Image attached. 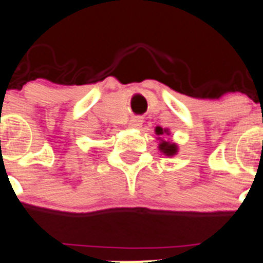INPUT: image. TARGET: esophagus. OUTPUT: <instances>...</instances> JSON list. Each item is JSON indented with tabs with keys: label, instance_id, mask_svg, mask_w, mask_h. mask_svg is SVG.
I'll return each mask as SVG.
<instances>
[{
	"label": "esophagus",
	"instance_id": "1",
	"mask_svg": "<svg viewBox=\"0 0 263 263\" xmlns=\"http://www.w3.org/2000/svg\"><path fill=\"white\" fill-rule=\"evenodd\" d=\"M141 118H139V117H135V118H132L131 119V126L132 127H139V126H141Z\"/></svg>",
	"mask_w": 263,
	"mask_h": 263
}]
</instances>
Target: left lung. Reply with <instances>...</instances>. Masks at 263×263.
I'll return each mask as SVG.
<instances>
[{"mask_svg": "<svg viewBox=\"0 0 263 263\" xmlns=\"http://www.w3.org/2000/svg\"><path fill=\"white\" fill-rule=\"evenodd\" d=\"M155 132H157V135H163L164 132H167V131H165V129L163 131V128H160V127H157ZM159 149L162 150V152L164 153L165 155H175L176 153H177V146H176L175 144H171V142H167V141L160 142Z\"/></svg>", "mask_w": 263, "mask_h": 263, "instance_id": "left-lung-1", "label": "left lung"}]
</instances>
